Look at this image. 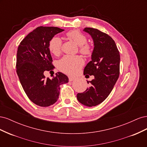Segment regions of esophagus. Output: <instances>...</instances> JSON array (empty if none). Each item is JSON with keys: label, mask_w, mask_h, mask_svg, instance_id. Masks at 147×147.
Masks as SVG:
<instances>
[{"label": "esophagus", "mask_w": 147, "mask_h": 147, "mask_svg": "<svg viewBox=\"0 0 147 147\" xmlns=\"http://www.w3.org/2000/svg\"><path fill=\"white\" fill-rule=\"evenodd\" d=\"M75 80V78L74 77H69V80L70 82H72L73 80Z\"/></svg>", "instance_id": "1"}]
</instances>
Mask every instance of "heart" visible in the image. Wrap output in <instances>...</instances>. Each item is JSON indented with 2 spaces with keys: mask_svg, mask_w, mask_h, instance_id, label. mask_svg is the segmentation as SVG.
Masks as SVG:
<instances>
[{
  "mask_svg": "<svg viewBox=\"0 0 147 147\" xmlns=\"http://www.w3.org/2000/svg\"><path fill=\"white\" fill-rule=\"evenodd\" d=\"M69 38L72 39L80 47V51L84 55H89L91 52V47L86 43L87 37L85 35L78 30H70L66 34ZM62 40L57 36L53 37L48 44L50 51L54 55H58L61 52ZM84 64V60L79 55H65L58 61L57 67L62 72L69 75L77 74Z\"/></svg>",
  "mask_w": 147,
  "mask_h": 147,
  "instance_id": "obj_1",
  "label": "heart"
}]
</instances>
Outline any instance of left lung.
I'll return each mask as SVG.
<instances>
[{"instance_id":"left-lung-1","label":"left lung","mask_w":147,"mask_h":147,"mask_svg":"<svg viewBox=\"0 0 147 147\" xmlns=\"http://www.w3.org/2000/svg\"><path fill=\"white\" fill-rule=\"evenodd\" d=\"M94 42L91 61L84 69V75H94L91 86L77 98L83 105L93 107L102 103L109 96L119 75L120 55L112 38L99 30L85 28ZM89 83L88 82H87Z\"/></svg>"}]
</instances>
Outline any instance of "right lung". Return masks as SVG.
Listing matches in <instances>:
<instances>
[{"label": "right lung", "instance_id": "1", "mask_svg": "<svg viewBox=\"0 0 147 147\" xmlns=\"http://www.w3.org/2000/svg\"><path fill=\"white\" fill-rule=\"evenodd\" d=\"M64 29L40 26L30 32L20 44L17 51L16 73L29 99L40 107L54 104L59 98L60 85L69 82L61 72L52 79L43 73L55 68L48 48L50 40Z\"/></svg>", "mask_w": 147, "mask_h": 147}]
</instances>
